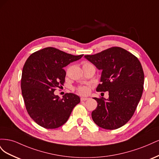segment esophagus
Returning a JSON list of instances; mask_svg holds the SVG:
<instances>
[{"label":"esophagus","mask_w":159,"mask_h":159,"mask_svg":"<svg viewBox=\"0 0 159 159\" xmlns=\"http://www.w3.org/2000/svg\"><path fill=\"white\" fill-rule=\"evenodd\" d=\"M88 98H80V100L81 101V102H84V101H86V100H88Z\"/></svg>","instance_id":"obj_1"}]
</instances>
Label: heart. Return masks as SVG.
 <instances>
[{"instance_id":"obj_1","label":"heart","mask_w":159,"mask_h":159,"mask_svg":"<svg viewBox=\"0 0 159 159\" xmlns=\"http://www.w3.org/2000/svg\"><path fill=\"white\" fill-rule=\"evenodd\" d=\"M90 65H92L89 62H84L83 64V67L84 66H90ZM77 91H78V92L81 94V95H86L88 94L89 92V89L87 87V86H85V85H81L78 87L77 88Z\"/></svg>"}]
</instances>
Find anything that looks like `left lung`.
Masks as SVG:
<instances>
[{"label": "left lung", "instance_id": "left-lung-1", "mask_svg": "<svg viewBox=\"0 0 159 159\" xmlns=\"http://www.w3.org/2000/svg\"><path fill=\"white\" fill-rule=\"evenodd\" d=\"M102 71L97 91H108L109 98L93 99L98 106L91 113L95 123L105 129H116L125 125L140 101L144 72L140 61L131 53L112 47L94 55L84 56Z\"/></svg>", "mask_w": 159, "mask_h": 159}]
</instances>
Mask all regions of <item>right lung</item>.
<instances>
[{"mask_svg": "<svg viewBox=\"0 0 159 159\" xmlns=\"http://www.w3.org/2000/svg\"><path fill=\"white\" fill-rule=\"evenodd\" d=\"M83 56L48 47L33 53L26 60L22 73V94L28 113L40 126L52 129L63 125L80 102L75 94L66 93L60 99L54 92L64 85L66 73L63 68Z\"/></svg>", "mask_w": 159, "mask_h": 159, "instance_id": "add662e5", "label": "right lung"}]
</instances>
